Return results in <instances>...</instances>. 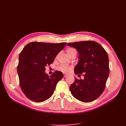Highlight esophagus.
Wrapping results in <instances>:
<instances>
[{"instance_id":"34e87169","label":"esophagus","mask_w":126,"mask_h":126,"mask_svg":"<svg viewBox=\"0 0 126 126\" xmlns=\"http://www.w3.org/2000/svg\"><path fill=\"white\" fill-rule=\"evenodd\" d=\"M68 76V75H67V74H64V75H63V77L66 78V77H67Z\"/></svg>"}]
</instances>
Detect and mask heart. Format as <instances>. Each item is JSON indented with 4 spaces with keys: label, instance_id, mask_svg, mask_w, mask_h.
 Wrapping results in <instances>:
<instances>
[{
    "label": "heart",
    "instance_id": "b5f03b06",
    "mask_svg": "<svg viewBox=\"0 0 126 126\" xmlns=\"http://www.w3.org/2000/svg\"><path fill=\"white\" fill-rule=\"evenodd\" d=\"M73 51H75V49H74L73 48L68 49L67 51V54H69L70 52ZM71 67L64 66V65H62L58 68V70L59 71H62L63 72H64V73H68V72H69L71 70Z\"/></svg>",
    "mask_w": 126,
    "mask_h": 126
}]
</instances>
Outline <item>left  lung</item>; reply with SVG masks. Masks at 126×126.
Here are the masks:
<instances>
[{"label": "left lung", "instance_id": "obj_1", "mask_svg": "<svg viewBox=\"0 0 126 126\" xmlns=\"http://www.w3.org/2000/svg\"><path fill=\"white\" fill-rule=\"evenodd\" d=\"M67 46L75 48L79 54L75 74L84 76V79L80 80L75 77V81L69 88L71 93L80 101H93L103 93L108 77L107 53L100 44L94 41L71 43Z\"/></svg>", "mask_w": 126, "mask_h": 126}]
</instances>
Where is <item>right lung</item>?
Returning a JSON list of instances; mask_svg holds the SVG:
<instances>
[{
  "mask_svg": "<svg viewBox=\"0 0 126 126\" xmlns=\"http://www.w3.org/2000/svg\"><path fill=\"white\" fill-rule=\"evenodd\" d=\"M66 43L51 44L32 42L27 45L19 57L17 72L22 92L30 100L41 102L51 97L63 72L56 71L50 77L46 67L54 62Z\"/></svg>",
  "mask_w": 126,
  "mask_h": 126,
  "instance_id": "right-lung-1",
  "label": "right lung"
}]
</instances>
